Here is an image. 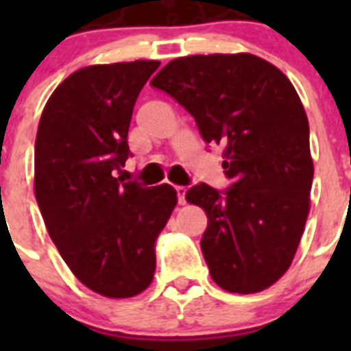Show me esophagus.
<instances>
[{
  "label": "esophagus",
  "instance_id": "34e87169",
  "mask_svg": "<svg viewBox=\"0 0 351 351\" xmlns=\"http://www.w3.org/2000/svg\"><path fill=\"white\" fill-rule=\"evenodd\" d=\"M176 191H178V200L181 206L186 204V188L184 186H176Z\"/></svg>",
  "mask_w": 351,
  "mask_h": 351
}]
</instances>
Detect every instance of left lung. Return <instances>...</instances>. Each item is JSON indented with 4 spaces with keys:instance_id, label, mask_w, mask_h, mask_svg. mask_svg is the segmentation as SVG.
<instances>
[{
    "instance_id": "8db88e82",
    "label": "left lung",
    "mask_w": 351,
    "mask_h": 351,
    "mask_svg": "<svg viewBox=\"0 0 351 351\" xmlns=\"http://www.w3.org/2000/svg\"><path fill=\"white\" fill-rule=\"evenodd\" d=\"M151 84L223 147L230 186L198 182L186 193L207 214L200 246L210 278L232 293L265 290L290 267L309 213V125L295 88L244 52L179 58Z\"/></svg>"
}]
</instances>
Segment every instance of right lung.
I'll use <instances>...</instances> for the list:
<instances>
[{
  "label": "right lung",
  "instance_id": "add662e5",
  "mask_svg": "<svg viewBox=\"0 0 351 351\" xmlns=\"http://www.w3.org/2000/svg\"><path fill=\"white\" fill-rule=\"evenodd\" d=\"M158 61L95 64L56 88L35 142V197L52 243L77 280L125 299L144 291L156 269V239L178 193L116 178L132 156L133 107Z\"/></svg>",
  "mask_w": 351,
  "mask_h": 351
}]
</instances>
